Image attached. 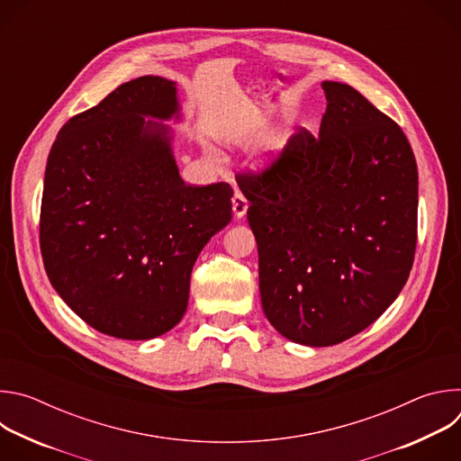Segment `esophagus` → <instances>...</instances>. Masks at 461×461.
Returning a JSON list of instances; mask_svg holds the SVG:
<instances>
[{
	"instance_id": "1",
	"label": "esophagus",
	"mask_w": 461,
	"mask_h": 461,
	"mask_svg": "<svg viewBox=\"0 0 461 461\" xmlns=\"http://www.w3.org/2000/svg\"><path fill=\"white\" fill-rule=\"evenodd\" d=\"M231 208H233V215L237 219H242L248 212V201L244 199V194L240 191H235L233 199H231Z\"/></svg>"
}]
</instances>
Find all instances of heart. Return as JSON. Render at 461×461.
I'll return each instance as SVG.
<instances>
[{"label": "heart", "instance_id": "1", "mask_svg": "<svg viewBox=\"0 0 461 461\" xmlns=\"http://www.w3.org/2000/svg\"><path fill=\"white\" fill-rule=\"evenodd\" d=\"M248 137V129L246 127H240V125H235V127H226L222 131L221 135V140L228 146H233V144H239L242 142L244 139Z\"/></svg>", "mask_w": 461, "mask_h": 461}]
</instances>
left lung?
<instances>
[{
  "instance_id": "8db88e82",
  "label": "left lung",
  "mask_w": 461,
  "mask_h": 461,
  "mask_svg": "<svg viewBox=\"0 0 461 461\" xmlns=\"http://www.w3.org/2000/svg\"><path fill=\"white\" fill-rule=\"evenodd\" d=\"M321 87L319 137L301 129L270 169L237 176L262 310L306 347L350 339L396 301L418 231V166L402 127L347 84Z\"/></svg>"
}]
</instances>
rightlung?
Here are the masks:
<instances>
[{"mask_svg":"<svg viewBox=\"0 0 461 461\" xmlns=\"http://www.w3.org/2000/svg\"><path fill=\"white\" fill-rule=\"evenodd\" d=\"M176 84L140 77L73 116L50 148L40 246L52 288L95 330L155 339L185 313L196 257L231 221L226 182L185 185Z\"/></svg>","mask_w":461,"mask_h":461,"instance_id":"right-lung-1","label":"right lung"}]
</instances>
